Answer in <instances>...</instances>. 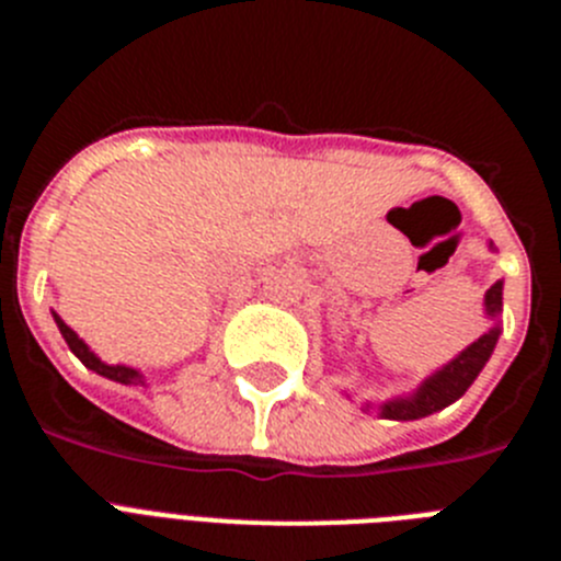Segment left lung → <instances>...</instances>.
Returning <instances> with one entry per match:
<instances>
[{
    "label": "left lung",
    "instance_id": "obj_1",
    "mask_svg": "<svg viewBox=\"0 0 561 561\" xmlns=\"http://www.w3.org/2000/svg\"><path fill=\"white\" fill-rule=\"evenodd\" d=\"M489 250L494 252V244H489ZM483 314L485 320H492L489 331H483L472 345H466V348L460 351L458 356H453L447 365H440L438 370H433L413 393L393 396V399H385L379 401V404L365 401L362 410H365V413L376 410L381 419L390 421H415L427 419V415L438 413V410L449 408L453 401H458L466 390L472 388V381L478 379L480 370L485 368V362L494 354V345H497L500 340V331H503L500 329V314H503V280H497L492 289L485 291Z\"/></svg>",
    "mask_w": 561,
    "mask_h": 561
}]
</instances>
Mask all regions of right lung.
<instances>
[{
	"instance_id": "1",
	"label": "right lung",
	"mask_w": 561,
	"mask_h": 561,
	"mask_svg": "<svg viewBox=\"0 0 561 561\" xmlns=\"http://www.w3.org/2000/svg\"><path fill=\"white\" fill-rule=\"evenodd\" d=\"M53 320H56L58 331H61V336H64V340H67L69 351H72V354H76L78 359H81L89 370H95V374L106 376V379H112V381H121V385H146V376H142L137 368H128V365H108V362H103L101 356H98L95 351L89 348L87 342H83L81 336L76 334V331L69 329L67 323H64V320L56 314V311H53Z\"/></svg>"
}]
</instances>
